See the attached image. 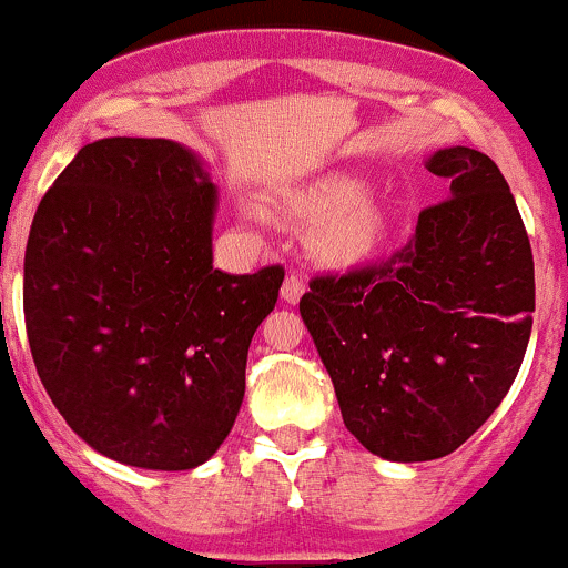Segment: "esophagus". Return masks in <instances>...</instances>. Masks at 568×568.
Returning a JSON list of instances; mask_svg holds the SVG:
<instances>
[{"mask_svg":"<svg viewBox=\"0 0 568 568\" xmlns=\"http://www.w3.org/2000/svg\"><path fill=\"white\" fill-rule=\"evenodd\" d=\"M303 292H306V284L301 282L297 276H286L284 284H282V297L284 303H290V306H295V303H301Z\"/></svg>","mask_w":568,"mask_h":568,"instance_id":"34e87169","label":"esophagus"}]
</instances>
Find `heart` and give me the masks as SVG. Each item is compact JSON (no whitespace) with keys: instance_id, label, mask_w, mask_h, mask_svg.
<instances>
[{"instance_id":"b5f03b06","label":"heart","mask_w":568,"mask_h":568,"mask_svg":"<svg viewBox=\"0 0 568 568\" xmlns=\"http://www.w3.org/2000/svg\"><path fill=\"white\" fill-rule=\"evenodd\" d=\"M282 207L295 219L312 221L308 248L331 267L372 260L390 235L388 202L358 174L327 172L292 185L282 194Z\"/></svg>"}]
</instances>
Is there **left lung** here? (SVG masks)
Returning <instances> with one entry per match:
<instances>
[{"label": "left lung", "mask_w": 568, "mask_h": 568, "mask_svg": "<svg viewBox=\"0 0 568 568\" xmlns=\"http://www.w3.org/2000/svg\"><path fill=\"white\" fill-rule=\"evenodd\" d=\"M424 166L452 185L405 248L301 297L344 426L388 462L457 452L498 410L534 327V254L498 163L457 144Z\"/></svg>", "instance_id": "1"}]
</instances>
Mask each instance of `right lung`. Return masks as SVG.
I'll list each match as a JSON object with an SVG mask.
<instances>
[{"mask_svg":"<svg viewBox=\"0 0 568 568\" xmlns=\"http://www.w3.org/2000/svg\"><path fill=\"white\" fill-rule=\"evenodd\" d=\"M219 185L172 139L84 144L40 199L23 320L40 383L90 448L191 470L230 435L282 267H213Z\"/></svg>","mask_w":568,"mask_h":568,"instance_id":"1","label":"right lung"}]
</instances>
